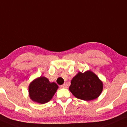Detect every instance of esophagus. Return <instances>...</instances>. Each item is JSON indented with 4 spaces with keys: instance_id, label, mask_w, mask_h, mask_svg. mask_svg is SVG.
Instances as JSON below:
<instances>
[{
    "instance_id": "34e87169",
    "label": "esophagus",
    "mask_w": 127,
    "mask_h": 127,
    "mask_svg": "<svg viewBox=\"0 0 127 127\" xmlns=\"http://www.w3.org/2000/svg\"><path fill=\"white\" fill-rule=\"evenodd\" d=\"M61 87L64 88H67L66 85V84H63V85H61Z\"/></svg>"
}]
</instances>
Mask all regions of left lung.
I'll return each mask as SVG.
<instances>
[{"mask_svg": "<svg viewBox=\"0 0 127 127\" xmlns=\"http://www.w3.org/2000/svg\"><path fill=\"white\" fill-rule=\"evenodd\" d=\"M103 90L102 82L93 72H79L71 80L69 91L76 98L91 101L98 98Z\"/></svg>", "mask_w": 127, "mask_h": 127, "instance_id": "left-lung-1", "label": "left lung"}]
</instances>
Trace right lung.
Listing matches in <instances>:
<instances>
[{"label":"right lung","instance_id":"right-lung-1","mask_svg":"<svg viewBox=\"0 0 127 127\" xmlns=\"http://www.w3.org/2000/svg\"><path fill=\"white\" fill-rule=\"evenodd\" d=\"M58 88L55 82H50L45 76L36 78L29 86V97L33 101L43 104L49 102Z\"/></svg>","mask_w":127,"mask_h":127}]
</instances>
